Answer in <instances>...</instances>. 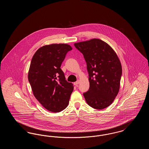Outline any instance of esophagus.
<instances>
[{
  "label": "esophagus",
  "instance_id": "34e87169",
  "mask_svg": "<svg viewBox=\"0 0 149 149\" xmlns=\"http://www.w3.org/2000/svg\"><path fill=\"white\" fill-rule=\"evenodd\" d=\"M79 80H78V81H75V83H74V85H76V86H77V85H78V84H79Z\"/></svg>",
  "mask_w": 149,
  "mask_h": 149
}]
</instances>
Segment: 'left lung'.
<instances>
[{
  "label": "left lung",
  "mask_w": 149,
  "mask_h": 149,
  "mask_svg": "<svg viewBox=\"0 0 149 149\" xmlns=\"http://www.w3.org/2000/svg\"><path fill=\"white\" fill-rule=\"evenodd\" d=\"M74 46L83 54L87 65L90 87L83 94L87 104L97 109L107 108L120 91L122 66L118 57L107 43L98 38Z\"/></svg>",
  "instance_id": "8db88e82"
}]
</instances>
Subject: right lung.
I'll return each instance as SVG.
<instances>
[{
  "instance_id": "right-lung-1",
  "label": "right lung",
  "mask_w": 149,
  "mask_h": 149,
  "mask_svg": "<svg viewBox=\"0 0 149 149\" xmlns=\"http://www.w3.org/2000/svg\"><path fill=\"white\" fill-rule=\"evenodd\" d=\"M72 49L66 43L47 45L37 50L32 58L28 79L32 92L50 112H61L68 106L74 86L65 80L60 67Z\"/></svg>"
}]
</instances>
